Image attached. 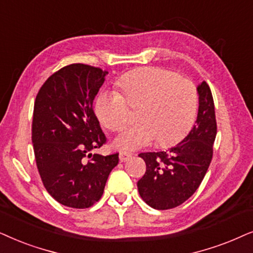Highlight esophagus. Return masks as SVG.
Here are the masks:
<instances>
[{"label": "esophagus", "instance_id": "34e87169", "mask_svg": "<svg viewBox=\"0 0 253 253\" xmlns=\"http://www.w3.org/2000/svg\"><path fill=\"white\" fill-rule=\"evenodd\" d=\"M132 157H133V154L127 153V151H121V153L119 154L120 162H126V161H128L129 158H132Z\"/></svg>", "mask_w": 253, "mask_h": 253}]
</instances>
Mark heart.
<instances>
[{
    "label": "heart",
    "instance_id": "obj_1",
    "mask_svg": "<svg viewBox=\"0 0 253 253\" xmlns=\"http://www.w3.org/2000/svg\"><path fill=\"white\" fill-rule=\"evenodd\" d=\"M117 90L100 92L96 114L104 126L119 130L128 118V106L137 107L135 125L114 140L121 150H136L157 139L169 146L186 135L195 120L198 93L194 84L183 76L157 67L136 69L118 81Z\"/></svg>",
    "mask_w": 253,
    "mask_h": 253
}]
</instances>
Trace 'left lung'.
I'll list each match as a JSON object with an SVG mask.
<instances>
[{
    "mask_svg": "<svg viewBox=\"0 0 253 253\" xmlns=\"http://www.w3.org/2000/svg\"><path fill=\"white\" fill-rule=\"evenodd\" d=\"M197 90L199 110L188 135L167 151L139 155L147 169L137 181V190L155 210H171L185 203L200 186L211 162L216 137L214 100L205 81Z\"/></svg>",
    "mask_w": 253,
    "mask_h": 253,
    "instance_id": "1",
    "label": "left lung"
}]
</instances>
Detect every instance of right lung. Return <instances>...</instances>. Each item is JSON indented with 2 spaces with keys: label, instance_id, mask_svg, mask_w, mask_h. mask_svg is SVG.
<instances>
[{
  "label": "right lung",
  "instance_id": "1",
  "mask_svg": "<svg viewBox=\"0 0 253 253\" xmlns=\"http://www.w3.org/2000/svg\"><path fill=\"white\" fill-rule=\"evenodd\" d=\"M106 74L73 63L49 76L36 97L32 143L37 168L47 192L63 206L91 207L119 162L118 153L91 154L106 142L92 109Z\"/></svg>",
  "mask_w": 253,
  "mask_h": 253
}]
</instances>
